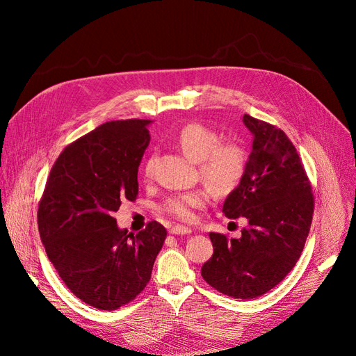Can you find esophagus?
Returning a JSON list of instances; mask_svg holds the SVG:
<instances>
[{"label":"esophagus","instance_id":"obj_1","mask_svg":"<svg viewBox=\"0 0 356 356\" xmlns=\"http://www.w3.org/2000/svg\"><path fill=\"white\" fill-rule=\"evenodd\" d=\"M170 234H190L191 229L186 227V225H174V227L169 229Z\"/></svg>","mask_w":356,"mask_h":356}]
</instances>
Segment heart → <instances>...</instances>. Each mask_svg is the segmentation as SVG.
Listing matches in <instances>:
<instances>
[{
    "label": "heart",
    "instance_id": "1",
    "mask_svg": "<svg viewBox=\"0 0 356 356\" xmlns=\"http://www.w3.org/2000/svg\"><path fill=\"white\" fill-rule=\"evenodd\" d=\"M177 144L190 160L200 163L203 181L215 193H230L239 186L246 169V154L236 144H220V138L212 129L190 123L177 135ZM153 160L145 165V175L152 174ZM207 200L203 191H187L170 196L163 209L179 220H190L193 209L202 207Z\"/></svg>",
    "mask_w": 356,
    "mask_h": 356
}]
</instances>
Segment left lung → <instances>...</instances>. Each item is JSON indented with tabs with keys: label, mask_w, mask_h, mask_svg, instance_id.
<instances>
[{
	"label": "left lung",
	"mask_w": 356,
	"mask_h": 356,
	"mask_svg": "<svg viewBox=\"0 0 356 356\" xmlns=\"http://www.w3.org/2000/svg\"><path fill=\"white\" fill-rule=\"evenodd\" d=\"M252 148L239 186L222 212L248 221L239 239L209 233L213 254L202 266L212 288L234 298H255L291 272L305 248L314 215L310 182L284 131L245 114Z\"/></svg>",
	"instance_id": "8db88e82"
}]
</instances>
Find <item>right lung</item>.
<instances>
[{
  "label": "right lung",
  "instance_id": "1",
  "mask_svg": "<svg viewBox=\"0 0 356 356\" xmlns=\"http://www.w3.org/2000/svg\"><path fill=\"white\" fill-rule=\"evenodd\" d=\"M149 124L108 122L70 144L53 165L38 207L49 260L71 293L101 310H115L141 293L166 239L156 221L134 236L113 217L122 200L136 199Z\"/></svg>",
  "mask_w": 356,
  "mask_h": 356
}]
</instances>
